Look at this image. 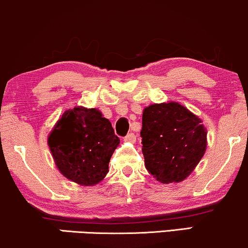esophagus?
Listing matches in <instances>:
<instances>
[{
	"label": "esophagus",
	"instance_id": "obj_1",
	"mask_svg": "<svg viewBox=\"0 0 248 248\" xmlns=\"http://www.w3.org/2000/svg\"><path fill=\"white\" fill-rule=\"evenodd\" d=\"M124 141H126V142H131V143H133V142H136V134L134 133H129L127 134L126 137H125L124 138Z\"/></svg>",
	"mask_w": 248,
	"mask_h": 248
}]
</instances>
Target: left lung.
<instances>
[{
    "label": "left lung",
    "instance_id": "obj_1",
    "mask_svg": "<svg viewBox=\"0 0 248 248\" xmlns=\"http://www.w3.org/2000/svg\"><path fill=\"white\" fill-rule=\"evenodd\" d=\"M140 136L146 169L163 184L187 178L207 147L202 121L177 102L143 109Z\"/></svg>",
    "mask_w": 248,
    "mask_h": 248
}]
</instances>
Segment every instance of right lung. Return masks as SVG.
Returning a JSON list of instances; mask_svg holds the SVG:
<instances>
[{
    "instance_id": "add662e5",
    "label": "right lung",
    "mask_w": 248,
    "mask_h": 248,
    "mask_svg": "<svg viewBox=\"0 0 248 248\" xmlns=\"http://www.w3.org/2000/svg\"><path fill=\"white\" fill-rule=\"evenodd\" d=\"M118 143L109 119L97 109L84 107L66 110L48 137L61 173L82 186L95 185L105 178Z\"/></svg>"
}]
</instances>
